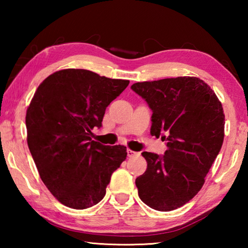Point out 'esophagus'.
<instances>
[{"label": "esophagus", "mask_w": 248, "mask_h": 248, "mask_svg": "<svg viewBox=\"0 0 248 248\" xmlns=\"http://www.w3.org/2000/svg\"><path fill=\"white\" fill-rule=\"evenodd\" d=\"M127 154H128V157H134V156H136V155H138L139 153L134 152V151H132V150H128L127 151Z\"/></svg>", "instance_id": "obj_1"}]
</instances>
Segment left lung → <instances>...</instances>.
<instances>
[{
    "mask_svg": "<svg viewBox=\"0 0 248 248\" xmlns=\"http://www.w3.org/2000/svg\"><path fill=\"white\" fill-rule=\"evenodd\" d=\"M132 91L152 109L151 134L167 141L163 156L143 152L148 169L136 179L140 199L157 211L182 207L198 194L224 139L222 104L195 77L138 82Z\"/></svg>",
    "mask_w": 248,
    "mask_h": 248,
    "instance_id": "1",
    "label": "left lung"
}]
</instances>
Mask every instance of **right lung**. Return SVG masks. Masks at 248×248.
<instances>
[{"label":"right lung","instance_id":"1","mask_svg":"<svg viewBox=\"0 0 248 248\" xmlns=\"http://www.w3.org/2000/svg\"><path fill=\"white\" fill-rule=\"evenodd\" d=\"M128 85V79L65 69L49 75L33 95L26 112L28 148L46 187L66 207L98 203L127 157L125 146L104 145L91 136Z\"/></svg>","mask_w":248,"mask_h":248}]
</instances>
